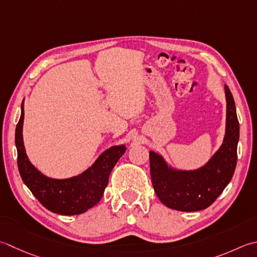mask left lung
Wrapping results in <instances>:
<instances>
[{
    "instance_id": "8db88e82",
    "label": "left lung",
    "mask_w": 257,
    "mask_h": 257,
    "mask_svg": "<svg viewBox=\"0 0 257 257\" xmlns=\"http://www.w3.org/2000/svg\"><path fill=\"white\" fill-rule=\"evenodd\" d=\"M226 125L223 144L202 167L178 169L150 150V176L156 195L167 207L180 212L207 208L232 179L237 163L239 123L232 92L225 85Z\"/></svg>"
}]
</instances>
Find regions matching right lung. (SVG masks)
Wrapping results in <instances>:
<instances>
[{
	"mask_svg": "<svg viewBox=\"0 0 257 257\" xmlns=\"http://www.w3.org/2000/svg\"><path fill=\"white\" fill-rule=\"evenodd\" d=\"M24 100L21 117L15 129L18 167L23 183L40 203L50 212L61 215H79L97 205L102 198L109 176L125 153V145L112 146L99 156L88 169L73 177L55 179L42 174L32 165L23 143Z\"/></svg>",
	"mask_w": 257,
	"mask_h": 257,
	"instance_id": "add662e5",
	"label": "right lung"
}]
</instances>
